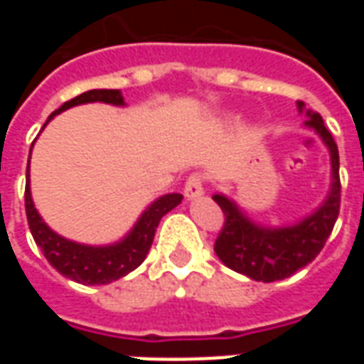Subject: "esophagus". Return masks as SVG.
<instances>
[{
  "mask_svg": "<svg viewBox=\"0 0 364 364\" xmlns=\"http://www.w3.org/2000/svg\"><path fill=\"white\" fill-rule=\"evenodd\" d=\"M205 195V181L200 175H191L187 183H185V198L187 200H195V198L203 197Z\"/></svg>",
  "mask_w": 364,
  "mask_h": 364,
  "instance_id": "obj_1",
  "label": "esophagus"
}]
</instances>
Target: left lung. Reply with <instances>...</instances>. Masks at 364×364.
Listing matches in <instances>:
<instances>
[{"label": "left lung", "instance_id": "obj_1", "mask_svg": "<svg viewBox=\"0 0 364 364\" xmlns=\"http://www.w3.org/2000/svg\"><path fill=\"white\" fill-rule=\"evenodd\" d=\"M298 112L306 117L304 127L314 130L326 144L331 159V185L326 200L312 214L289 226H263L253 222L247 214L226 195H213L226 216L224 228L216 237L214 252L218 259L236 273L250 277L253 281L273 282L282 281L298 269L312 263L326 240L333 230L341 203V183H339V151L333 136L329 132L320 112L306 109L302 101L296 103Z\"/></svg>", "mask_w": 364, "mask_h": 364}]
</instances>
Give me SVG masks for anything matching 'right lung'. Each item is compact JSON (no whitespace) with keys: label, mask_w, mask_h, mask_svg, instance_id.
Returning <instances> with one entry per match:
<instances>
[{"label":"right lung","mask_w":364,"mask_h":364,"mask_svg":"<svg viewBox=\"0 0 364 364\" xmlns=\"http://www.w3.org/2000/svg\"><path fill=\"white\" fill-rule=\"evenodd\" d=\"M85 103H107L114 105V107L127 105L119 90H91L66 101L60 109L52 112L46 120V124L66 109ZM31 150H33V146H31ZM28 164H31V159H28ZM28 164L27 185H25V210H27L31 234H33L36 245L43 250L44 257L48 259L52 267L56 269L60 274H64L66 279L80 282V284H109L112 281H119L120 277L134 271L136 267H140V263L146 259V255L150 252L159 220L169 210H173L175 206L181 205L183 200V195H179V193H167V195L156 198L140 214V218L136 220V224L127 236L119 242H114V244H77V242H72V240L56 234L35 208V203L31 197Z\"/></svg>","instance_id":"obj_1"}]
</instances>
